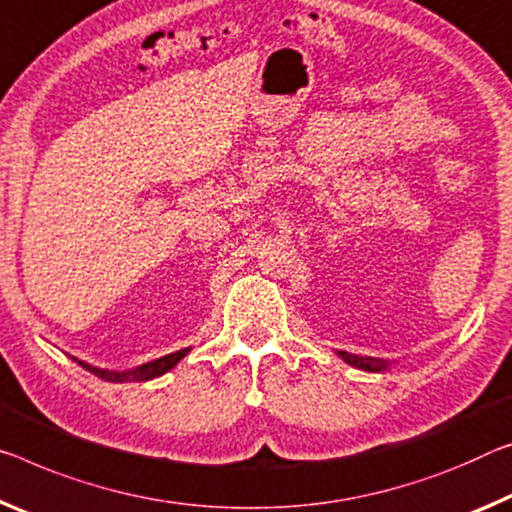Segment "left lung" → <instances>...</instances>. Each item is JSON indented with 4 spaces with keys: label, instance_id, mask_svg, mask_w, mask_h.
Instances as JSON below:
<instances>
[{
    "label": "left lung",
    "instance_id": "obj_1",
    "mask_svg": "<svg viewBox=\"0 0 512 512\" xmlns=\"http://www.w3.org/2000/svg\"><path fill=\"white\" fill-rule=\"evenodd\" d=\"M337 355L346 364H351V367H358V369H364V371H385L389 364H392V362L378 360V358H360V355H353V353H346V351H339Z\"/></svg>",
    "mask_w": 512,
    "mask_h": 512
}]
</instances>
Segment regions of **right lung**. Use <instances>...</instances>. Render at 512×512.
I'll return each instance as SVG.
<instances>
[{
	"instance_id": "1",
	"label": "right lung",
	"mask_w": 512,
	"mask_h": 512,
	"mask_svg": "<svg viewBox=\"0 0 512 512\" xmlns=\"http://www.w3.org/2000/svg\"><path fill=\"white\" fill-rule=\"evenodd\" d=\"M189 351H191V348H182V351L164 355V358H159V360L145 362V364H141V367H136V369H132V371H107V369L91 367V364L81 362V360H77V358H75V360H77L86 371L95 373V376L102 378V380H109V383H127V380H129V383H141V380H152V378H157V376H164V373L173 369L175 364L180 362Z\"/></svg>"
}]
</instances>
